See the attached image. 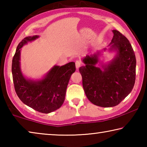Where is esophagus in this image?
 <instances>
[{
	"label": "esophagus",
	"mask_w": 147,
	"mask_h": 147,
	"mask_svg": "<svg viewBox=\"0 0 147 147\" xmlns=\"http://www.w3.org/2000/svg\"><path fill=\"white\" fill-rule=\"evenodd\" d=\"M75 63H76V67L77 69H78L82 65V64H83L82 62L80 60H76Z\"/></svg>",
	"instance_id": "34e87169"
}]
</instances>
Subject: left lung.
Returning <instances> with one entry per match:
<instances>
[{
	"mask_svg": "<svg viewBox=\"0 0 147 147\" xmlns=\"http://www.w3.org/2000/svg\"><path fill=\"white\" fill-rule=\"evenodd\" d=\"M110 51L116 56L108 64L96 67L99 53L83 59L80 67L86 96L94 105L108 108L121 102L132 90L136 80V59L130 41L121 32L113 30Z\"/></svg>",
	"mask_w": 147,
	"mask_h": 147,
	"instance_id": "obj_1",
	"label": "left lung"
}]
</instances>
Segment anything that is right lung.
<instances>
[{
  "label": "right lung",
  "instance_id": "obj_1",
  "mask_svg": "<svg viewBox=\"0 0 147 147\" xmlns=\"http://www.w3.org/2000/svg\"><path fill=\"white\" fill-rule=\"evenodd\" d=\"M38 38V36L26 37L19 43L12 59V76L15 90L20 100L39 112L49 113L63 104L69 79L76 71L75 63L54 66L45 78L39 80L26 79L20 68L21 49L28 42Z\"/></svg>",
  "mask_w": 147,
  "mask_h": 147
}]
</instances>
